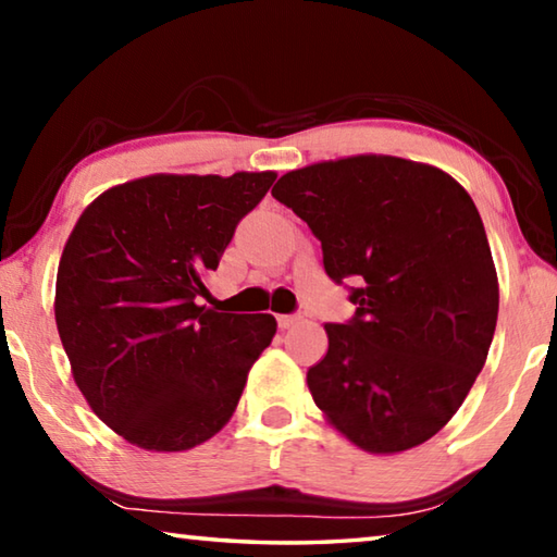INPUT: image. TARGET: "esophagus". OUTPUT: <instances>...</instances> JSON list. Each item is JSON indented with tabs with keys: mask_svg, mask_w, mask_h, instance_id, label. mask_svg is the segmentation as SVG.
<instances>
[{
	"mask_svg": "<svg viewBox=\"0 0 557 557\" xmlns=\"http://www.w3.org/2000/svg\"><path fill=\"white\" fill-rule=\"evenodd\" d=\"M301 322L299 314H280L277 317V324L280 329H289V326H297Z\"/></svg>",
	"mask_w": 557,
	"mask_h": 557,
	"instance_id": "34e87169",
	"label": "esophagus"
}]
</instances>
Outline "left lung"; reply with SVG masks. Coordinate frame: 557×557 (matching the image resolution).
I'll list each match as a JSON object with an SVG mask.
<instances>
[{
	"instance_id": "obj_1",
	"label": "left lung",
	"mask_w": 557,
	"mask_h": 557,
	"mask_svg": "<svg viewBox=\"0 0 557 557\" xmlns=\"http://www.w3.org/2000/svg\"><path fill=\"white\" fill-rule=\"evenodd\" d=\"M272 196L322 240L356 317L324 324L307 371L329 425L371 455H398L447 425L484 369L498 317L486 231L465 186L388 154L329 159L280 176Z\"/></svg>"
}]
</instances>
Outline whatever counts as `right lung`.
Listing matches in <instances>:
<instances>
[{"mask_svg":"<svg viewBox=\"0 0 557 557\" xmlns=\"http://www.w3.org/2000/svg\"><path fill=\"white\" fill-rule=\"evenodd\" d=\"M275 172L152 174L102 191L65 240L55 326L90 410L147 451H184L233 418L272 314L196 305Z\"/></svg>","mask_w":557,"mask_h":557,"instance_id":"add662e5","label":"right lung"}]
</instances>
